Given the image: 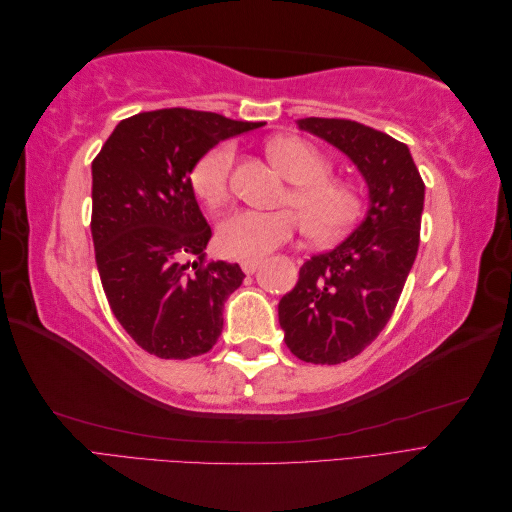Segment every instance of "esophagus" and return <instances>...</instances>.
Returning a JSON list of instances; mask_svg holds the SVG:
<instances>
[{
	"label": "esophagus",
	"instance_id": "obj_1",
	"mask_svg": "<svg viewBox=\"0 0 512 512\" xmlns=\"http://www.w3.org/2000/svg\"><path fill=\"white\" fill-rule=\"evenodd\" d=\"M258 265H260V260H241V269L247 275H252L258 269Z\"/></svg>",
	"mask_w": 512,
	"mask_h": 512
}]
</instances>
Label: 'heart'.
Instances as JSON below:
<instances>
[{
	"label": "heart",
	"mask_w": 512,
	"mask_h": 512,
	"mask_svg": "<svg viewBox=\"0 0 512 512\" xmlns=\"http://www.w3.org/2000/svg\"><path fill=\"white\" fill-rule=\"evenodd\" d=\"M273 164L292 181L286 203L297 213L241 209L220 224L218 247L224 256L258 260L286 245L303 230L316 241H331L346 235L363 213V196L356 185L331 177V162L324 153L299 136H277L267 145ZM235 151L228 143L209 149L192 173L190 185L198 200L211 209L222 207L230 194V173Z\"/></svg>",
	"instance_id": "1"
}]
</instances>
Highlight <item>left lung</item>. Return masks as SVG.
Masks as SVG:
<instances>
[{"label":"left lung","instance_id":"1","mask_svg":"<svg viewBox=\"0 0 512 512\" xmlns=\"http://www.w3.org/2000/svg\"><path fill=\"white\" fill-rule=\"evenodd\" d=\"M344 151L369 188L365 220L335 250L309 258L277 314L294 356L337 365L361 354L391 320L421 241L425 183L410 149L350 119H299Z\"/></svg>","mask_w":512,"mask_h":512}]
</instances>
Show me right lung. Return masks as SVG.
<instances>
[{
	"instance_id": "add662e5",
	"label": "right lung",
	"mask_w": 512,
	"mask_h": 512,
	"mask_svg": "<svg viewBox=\"0 0 512 512\" xmlns=\"http://www.w3.org/2000/svg\"><path fill=\"white\" fill-rule=\"evenodd\" d=\"M190 108L117 123L91 162V237L102 288L134 342L160 359H192L218 342L239 265L207 260L211 226L190 173L230 136L260 128Z\"/></svg>"
}]
</instances>
